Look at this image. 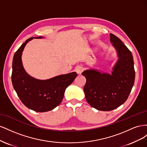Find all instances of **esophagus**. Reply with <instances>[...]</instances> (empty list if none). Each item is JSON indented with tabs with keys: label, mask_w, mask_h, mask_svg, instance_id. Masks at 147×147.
Instances as JSON below:
<instances>
[{
	"label": "esophagus",
	"mask_w": 147,
	"mask_h": 147,
	"mask_svg": "<svg viewBox=\"0 0 147 147\" xmlns=\"http://www.w3.org/2000/svg\"><path fill=\"white\" fill-rule=\"evenodd\" d=\"M75 70V72H76L78 74H80L82 72L83 69L82 66H77Z\"/></svg>",
	"instance_id": "esophagus-1"
}]
</instances>
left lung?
I'll return each mask as SVG.
<instances>
[{"instance_id": "obj_1", "label": "left lung", "mask_w": 147, "mask_h": 147, "mask_svg": "<svg viewBox=\"0 0 147 147\" xmlns=\"http://www.w3.org/2000/svg\"><path fill=\"white\" fill-rule=\"evenodd\" d=\"M110 42L117 50L118 60L112 74L94 69L82 74L86 82L84 92L88 103L93 108L110 111L118 108L128 98L135 80L134 61L131 51L116 35L110 34Z\"/></svg>"}]
</instances>
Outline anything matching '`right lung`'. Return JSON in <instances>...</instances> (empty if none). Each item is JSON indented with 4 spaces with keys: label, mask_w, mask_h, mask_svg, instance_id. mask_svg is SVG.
I'll list each match as a JSON object with an SVG mask.
<instances>
[{
    "label": "right lung",
    "mask_w": 147,
    "mask_h": 147,
    "mask_svg": "<svg viewBox=\"0 0 147 147\" xmlns=\"http://www.w3.org/2000/svg\"><path fill=\"white\" fill-rule=\"evenodd\" d=\"M32 39L26 40L15 53L12 63V84L25 106L35 112H48L60 104L65 89L74 82L77 74L74 72L45 80L30 77L23 68L21 55L26 44Z\"/></svg>",
    "instance_id": "add662e5"
}]
</instances>
